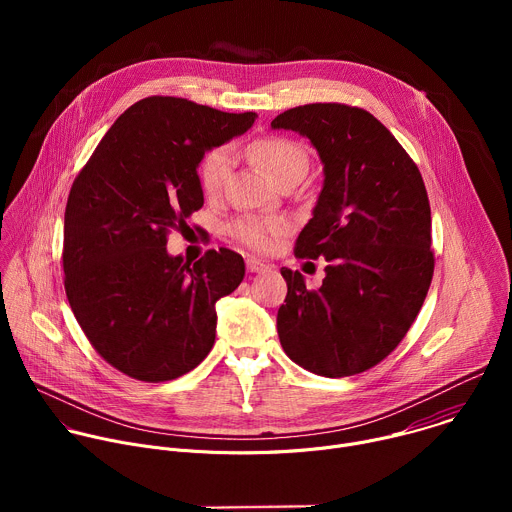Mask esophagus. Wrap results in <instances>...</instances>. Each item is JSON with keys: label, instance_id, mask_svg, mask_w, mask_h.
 Returning <instances> with one entry per match:
<instances>
[{"label": "esophagus", "instance_id": "34e87169", "mask_svg": "<svg viewBox=\"0 0 512 512\" xmlns=\"http://www.w3.org/2000/svg\"><path fill=\"white\" fill-rule=\"evenodd\" d=\"M269 265L267 263H263L261 259H255V257H247V271H251V273H261V271H265Z\"/></svg>", "mask_w": 512, "mask_h": 512}]
</instances>
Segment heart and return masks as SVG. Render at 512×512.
<instances>
[{"instance_id": "b5f03b06", "label": "heart", "mask_w": 512, "mask_h": 512, "mask_svg": "<svg viewBox=\"0 0 512 512\" xmlns=\"http://www.w3.org/2000/svg\"><path fill=\"white\" fill-rule=\"evenodd\" d=\"M249 160L275 184L277 180L308 172V154L302 145L283 137H265L247 148ZM231 172V154L225 148L212 150L206 154L200 166V182L206 192L221 190ZM287 231V221L283 218H245L233 227V233L253 249L265 251L273 245L275 237Z\"/></svg>"}]
</instances>
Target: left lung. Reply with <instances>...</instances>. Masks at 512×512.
I'll return each instance as SVG.
<instances>
[{"label":"left lung","mask_w":512,"mask_h":512,"mask_svg":"<svg viewBox=\"0 0 512 512\" xmlns=\"http://www.w3.org/2000/svg\"><path fill=\"white\" fill-rule=\"evenodd\" d=\"M271 127L308 137L320 156L324 184L296 257L328 261L318 289L281 267L287 296L277 312L279 342L320 377L362 373L403 340L433 277L423 178L393 133L364 109L312 103L283 111Z\"/></svg>","instance_id":"8db88e82"}]
</instances>
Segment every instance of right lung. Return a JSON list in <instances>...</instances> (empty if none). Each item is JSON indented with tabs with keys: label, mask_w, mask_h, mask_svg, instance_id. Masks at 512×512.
Here are the masks:
<instances>
[{
	"label": "right lung",
	"mask_w": 512,
	"mask_h": 512,
	"mask_svg": "<svg viewBox=\"0 0 512 512\" xmlns=\"http://www.w3.org/2000/svg\"><path fill=\"white\" fill-rule=\"evenodd\" d=\"M255 117L178 97L141 99L72 182L66 298L95 350L131 379H178L214 344L216 302L239 287L245 261L225 247L184 261L168 253V233L204 204V154L243 135Z\"/></svg>",
	"instance_id": "right-lung-1"
}]
</instances>
